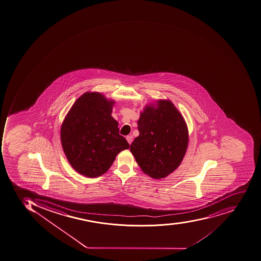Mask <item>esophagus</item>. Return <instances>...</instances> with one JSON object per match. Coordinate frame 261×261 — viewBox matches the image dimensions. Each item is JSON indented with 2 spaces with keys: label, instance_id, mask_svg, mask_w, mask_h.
Segmentation results:
<instances>
[{
  "label": "esophagus",
  "instance_id": "1",
  "mask_svg": "<svg viewBox=\"0 0 261 261\" xmlns=\"http://www.w3.org/2000/svg\"><path fill=\"white\" fill-rule=\"evenodd\" d=\"M126 139H127V142L130 144L132 143V142H133V140H134V137L132 135H128L127 136V138H126Z\"/></svg>",
  "mask_w": 261,
  "mask_h": 261
}]
</instances>
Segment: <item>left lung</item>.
<instances>
[{"label": "left lung", "instance_id": "1", "mask_svg": "<svg viewBox=\"0 0 261 261\" xmlns=\"http://www.w3.org/2000/svg\"><path fill=\"white\" fill-rule=\"evenodd\" d=\"M139 136L130 151L144 173L161 179L181 164L189 142L187 124L170 100L146 105L138 121Z\"/></svg>", "mask_w": 261, "mask_h": 261}]
</instances>
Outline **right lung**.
<instances>
[{
	"label": "right lung",
	"mask_w": 261,
	"mask_h": 261,
	"mask_svg": "<svg viewBox=\"0 0 261 261\" xmlns=\"http://www.w3.org/2000/svg\"><path fill=\"white\" fill-rule=\"evenodd\" d=\"M115 101L86 92L75 101L61 126V143L74 169L87 177L107 172L119 152L129 148L111 116Z\"/></svg>",
	"instance_id": "obj_1"
}]
</instances>
